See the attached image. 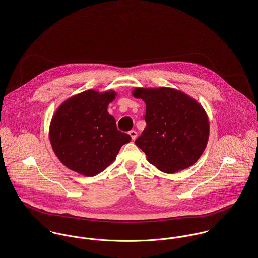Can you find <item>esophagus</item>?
Wrapping results in <instances>:
<instances>
[{
    "mask_svg": "<svg viewBox=\"0 0 258 258\" xmlns=\"http://www.w3.org/2000/svg\"><path fill=\"white\" fill-rule=\"evenodd\" d=\"M129 135L131 136L132 140H135V139L137 138V132H136L135 130H131V131H129Z\"/></svg>",
    "mask_w": 258,
    "mask_h": 258,
    "instance_id": "esophagus-1",
    "label": "esophagus"
}]
</instances>
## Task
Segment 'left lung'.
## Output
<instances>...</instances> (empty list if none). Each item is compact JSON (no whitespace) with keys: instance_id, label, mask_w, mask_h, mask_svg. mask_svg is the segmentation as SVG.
<instances>
[{"instance_id":"obj_1","label":"left lung","mask_w":258,"mask_h":258,"mask_svg":"<svg viewBox=\"0 0 258 258\" xmlns=\"http://www.w3.org/2000/svg\"><path fill=\"white\" fill-rule=\"evenodd\" d=\"M146 104L147 123L135 144L150 164L167 174L194 165L207 147L210 123L207 112L192 97L171 87L132 91Z\"/></svg>"}]
</instances>
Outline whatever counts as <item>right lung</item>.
Masks as SVG:
<instances>
[{
	"label": "right lung",
	"mask_w": 258,
	"mask_h": 258,
	"mask_svg": "<svg viewBox=\"0 0 258 258\" xmlns=\"http://www.w3.org/2000/svg\"><path fill=\"white\" fill-rule=\"evenodd\" d=\"M114 90L89 89L63 101L52 116L49 141L58 160L86 177L104 171L116 159L130 135L119 131L107 111Z\"/></svg>",
	"instance_id": "1"
}]
</instances>
